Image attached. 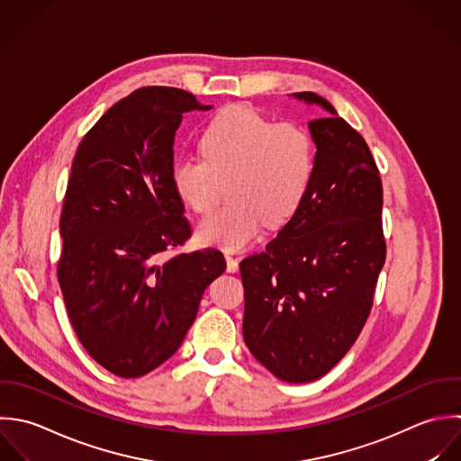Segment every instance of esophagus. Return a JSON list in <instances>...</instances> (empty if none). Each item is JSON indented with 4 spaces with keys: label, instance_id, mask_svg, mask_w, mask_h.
I'll return each instance as SVG.
<instances>
[{
    "label": "esophagus",
    "instance_id": "esophagus-1",
    "mask_svg": "<svg viewBox=\"0 0 461 461\" xmlns=\"http://www.w3.org/2000/svg\"><path fill=\"white\" fill-rule=\"evenodd\" d=\"M224 258H226V269L230 273H235L239 269V260L231 253H224Z\"/></svg>",
    "mask_w": 461,
    "mask_h": 461
}]
</instances>
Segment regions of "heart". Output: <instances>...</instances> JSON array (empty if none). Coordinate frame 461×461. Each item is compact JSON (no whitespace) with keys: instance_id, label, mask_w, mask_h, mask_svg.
I'll list each match as a JSON object with an SVG mask.
<instances>
[{"instance_id":"b5f03b06","label":"heart","mask_w":461,"mask_h":461,"mask_svg":"<svg viewBox=\"0 0 461 461\" xmlns=\"http://www.w3.org/2000/svg\"><path fill=\"white\" fill-rule=\"evenodd\" d=\"M201 150L174 161L172 185L190 210L206 213L230 183L231 204L197 226L203 242L224 249L248 246L264 222L285 224L303 203L316 163L314 138L303 125L276 123L248 105L222 109L204 129Z\"/></svg>"}]
</instances>
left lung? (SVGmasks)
Here are the masks:
<instances>
[{
  "mask_svg": "<svg viewBox=\"0 0 461 461\" xmlns=\"http://www.w3.org/2000/svg\"><path fill=\"white\" fill-rule=\"evenodd\" d=\"M327 114L309 122L316 143L311 186L296 213L240 262L244 341L285 383L329 374L359 338L386 260L383 183L365 138L329 100L294 93Z\"/></svg>",
  "mask_w": 461,
  "mask_h": 461,
  "instance_id": "obj_1",
  "label": "left lung"
}]
</instances>
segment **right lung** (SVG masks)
<instances>
[{"instance_id":"obj_1","label":"right lung","mask_w":461,"mask_h":461,"mask_svg":"<svg viewBox=\"0 0 461 461\" xmlns=\"http://www.w3.org/2000/svg\"><path fill=\"white\" fill-rule=\"evenodd\" d=\"M177 87H140L82 138L60 213L57 278L71 327L107 372L141 377L181 347L219 249L177 251L192 235L172 185L183 113L208 111Z\"/></svg>"}]
</instances>
